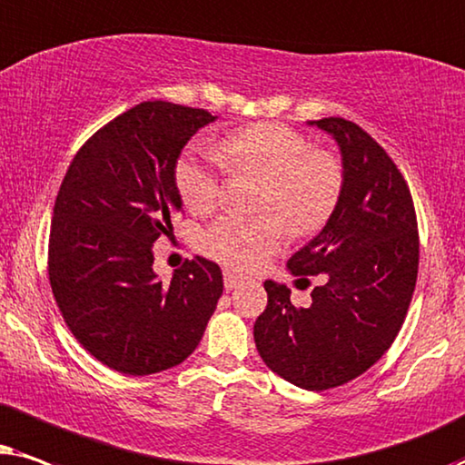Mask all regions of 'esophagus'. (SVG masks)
<instances>
[{
    "mask_svg": "<svg viewBox=\"0 0 465 465\" xmlns=\"http://www.w3.org/2000/svg\"><path fill=\"white\" fill-rule=\"evenodd\" d=\"M223 281H225V289L232 291V289H236L240 282H242V278H240L238 274H233L232 270H225V274H223Z\"/></svg>",
    "mask_w": 465,
    "mask_h": 465,
    "instance_id": "1",
    "label": "esophagus"
}]
</instances>
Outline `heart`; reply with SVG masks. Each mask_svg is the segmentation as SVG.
<instances>
[{
  "instance_id": "b5f03b06",
  "label": "heart",
  "mask_w": 465,
  "mask_h": 465,
  "mask_svg": "<svg viewBox=\"0 0 465 465\" xmlns=\"http://www.w3.org/2000/svg\"><path fill=\"white\" fill-rule=\"evenodd\" d=\"M219 157L184 153L176 163V189L193 214H208L221 203L225 168L262 176V214H223L202 236L208 257L227 268L251 272L297 236L323 229L344 191V168L338 157L312 148L304 134L282 123H255L221 140ZM226 163L223 166L220 161Z\"/></svg>"
}]
</instances>
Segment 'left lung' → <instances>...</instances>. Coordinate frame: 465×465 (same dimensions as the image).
Instances as JSON below:
<instances>
[{
	"mask_svg": "<svg viewBox=\"0 0 465 465\" xmlns=\"http://www.w3.org/2000/svg\"><path fill=\"white\" fill-rule=\"evenodd\" d=\"M342 151L344 191L323 232L289 259L295 276L323 274L308 308L265 281L255 344L272 372L311 391L372 368L404 325L419 274V229L408 183L385 148L342 116L312 121Z\"/></svg>",
	"mask_w": 465,
	"mask_h": 465,
	"instance_id": "8db88e82",
	"label": "left lung"
}]
</instances>
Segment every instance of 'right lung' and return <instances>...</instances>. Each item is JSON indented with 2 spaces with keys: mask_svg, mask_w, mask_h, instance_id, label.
<instances>
[{
  "mask_svg": "<svg viewBox=\"0 0 465 465\" xmlns=\"http://www.w3.org/2000/svg\"><path fill=\"white\" fill-rule=\"evenodd\" d=\"M214 116L142 102L97 129L67 168L53 208L48 281L74 338L104 366L146 376L183 363L223 293L221 268L187 259L170 282L153 242L183 213L176 159Z\"/></svg>",
  "mask_w": 465,
  "mask_h": 465,
  "instance_id": "add662e5",
  "label": "right lung"
}]
</instances>
